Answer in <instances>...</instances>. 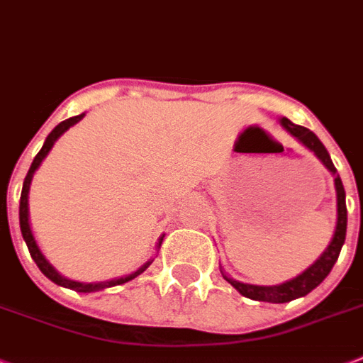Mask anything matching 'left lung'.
<instances>
[{"label": "left lung", "instance_id": "left-lung-1", "mask_svg": "<svg viewBox=\"0 0 363 363\" xmlns=\"http://www.w3.org/2000/svg\"><path fill=\"white\" fill-rule=\"evenodd\" d=\"M279 123L285 126V130L291 135H294L296 140L306 145L309 151L313 152L317 158H319L323 164L326 166L332 175L335 177L334 184H335V194H337V222H335V231L334 237L330 240L328 248L323 252L317 261L309 268H306L304 272L296 276V278L289 279L285 284L279 285H252V284H242V281H237V279L229 278L228 274L223 272L222 268V276L225 281L237 289L238 293L246 296V298L257 300V302H270V304H284V302H291L294 298H300V296H306L308 293H311L317 285L323 281L330 274L332 267L335 264L337 257H340V252L343 248L345 242V235H347V205H345V188L343 182H341L340 175H337V169L334 167L332 160H330L328 151L325 149V145L320 143V140L309 128H304V126L294 125L287 117H281Z\"/></svg>", "mask_w": 363, "mask_h": 363}]
</instances>
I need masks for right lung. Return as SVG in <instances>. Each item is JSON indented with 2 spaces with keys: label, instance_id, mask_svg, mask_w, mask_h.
<instances>
[{
  "label": "right lung",
  "instance_id": "1",
  "mask_svg": "<svg viewBox=\"0 0 363 363\" xmlns=\"http://www.w3.org/2000/svg\"><path fill=\"white\" fill-rule=\"evenodd\" d=\"M84 115L85 113L74 115V117H70V119L63 121V123H59L54 130L48 134V138H46V141H44L43 149H40V151H38V155L35 156L33 164H31L28 175H26V179H23L22 196H20V229H22V237H23V240H26V244H28V250H29V253H31V257H33V261L37 263V267L40 268V272H43L46 278L52 279L54 284L61 285V287L72 289V291H78V293H95V291H102V289L115 287V285H123V284H126V281H130V279H134L135 276H140L143 270H147V267L152 263V259H151V261H147V263L143 264L141 268H138L135 272L128 274V276H123V278L110 279V281H99V284H82V281H74V279L65 278V276H61V274H59L57 270L52 267V264H50L48 259L44 257L43 252H40V248H38L37 240H35V237H33V231H31V225H29V207H28L29 184H31V179H33L35 172H37L38 166H40V162L46 158V155L50 152V149H52L55 141L59 140V135L65 134V132L69 130L70 126L76 125L78 121L84 119ZM162 240H164V235L158 238V242H156V248H160Z\"/></svg>",
  "mask_w": 363,
  "mask_h": 363
}]
</instances>
